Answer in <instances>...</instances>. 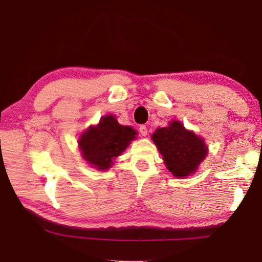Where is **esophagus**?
<instances>
[{
    "label": "esophagus",
    "mask_w": 262,
    "mask_h": 262,
    "mask_svg": "<svg viewBox=\"0 0 262 262\" xmlns=\"http://www.w3.org/2000/svg\"><path fill=\"white\" fill-rule=\"evenodd\" d=\"M140 133H141L142 136L147 135V134H148V128H147V126H144V125L140 126Z\"/></svg>",
    "instance_id": "esophagus-1"
}]
</instances>
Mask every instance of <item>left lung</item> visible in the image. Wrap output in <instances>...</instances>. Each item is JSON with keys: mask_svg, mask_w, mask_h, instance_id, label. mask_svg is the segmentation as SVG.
I'll list each match as a JSON object with an SVG mask.
<instances>
[{"mask_svg": "<svg viewBox=\"0 0 262 262\" xmlns=\"http://www.w3.org/2000/svg\"><path fill=\"white\" fill-rule=\"evenodd\" d=\"M151 137L163 155L168 171L177 178L192 174L207 156L203 140L193 132L186 130L179 121H172L168 127L158 128Z\"/></svg>", "mask_w": 262, "mask_h": 262, "instance_id": "8db88e82", "label": "left lung"}]
</instances>
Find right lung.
<instances>
[{
  "instance_id": "add662e5",
  "label": "right lung",
  "mask_w": 262,
  "mask_h": 262,
  "mask_svg": "<svg viewBox=\"0 0 262 262\" xmlns=\"http://www.w3.org/2000/svg\"><path fill=\"white\" fill-rule=\"evenodd\" d=\"M135 135L132 127L119 125L113 115H106L100 119L98 126L90 127L84 133L78 144L89 164L99 170H107Z\"/></svg>"
}]
</instances>
